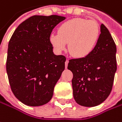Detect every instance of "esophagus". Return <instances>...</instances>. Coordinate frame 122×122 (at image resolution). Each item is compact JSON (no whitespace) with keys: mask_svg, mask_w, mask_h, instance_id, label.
<instances>
[{"mask_svg":"<svg viewBox=\"0 0 122 122\" xmlns=\"http://www.w3.org/2000/svg\"><path fill=\"white\" fill-rule=\"evenodd\" d=\"M68 62H69L68 59H67V60L66 61V62H65V66H66V68H67V67H68Z\"/></svg>","mask_w":122,"mask_h":122,"instance_id":"obj_1","label":"esophagus"}]
</instances>
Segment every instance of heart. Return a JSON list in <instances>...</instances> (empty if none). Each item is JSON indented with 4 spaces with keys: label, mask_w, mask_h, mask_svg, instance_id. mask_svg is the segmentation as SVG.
Wrapping results in <instances>:
<instances>
[{
    "label": "heart",
    "mask_w": 122,
    "mask_h": 122,
    "mask_svg": "<svg viewBox=\"0 0 122 122\" xmlns=\"http://www.w3.org/2000/svg\"><path fill=\"white\" fill-rule=\"evenodd\" d=\"M100 36L98 23L94 20L75 18L62 24L58 34H51L50 42L58 52L65 50L68 43V51L75 58H83L95 48Z\"/></svg>",
    "instance_id": "b5f03b06"
}]
</instances>
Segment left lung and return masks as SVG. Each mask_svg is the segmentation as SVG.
<instances>
[{
  "instance_id": "1",
  "label": "left lung",
  "mask_w": 122,
  "mask_h": 122,
  "mask_svg": "<svg viewBox=\"0 0 122 122\" xmlns=\"http://www.w3.org/2000/svg\"><path fill=\"white\" fill-rule=\"evenodd\" d=\"M116 53L112 36L102 24L94 50L85 57L69 61L68 69L73 74V97L77 104L94 107L108 97L117 71Z\"/></svg>"
}]
</instances>
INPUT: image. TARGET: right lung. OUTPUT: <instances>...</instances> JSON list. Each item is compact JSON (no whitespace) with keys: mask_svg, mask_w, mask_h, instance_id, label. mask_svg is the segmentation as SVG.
<instances>
[{"mask_svg":"<svg viewBox=\"0 0 122 122\" xmlns=\"http://www.w3.org/2000/svg\"><path fill=\"white\" fill-rule=\"evenodd\" d=\"M64 19L58 15L32 16L18 26L10 40L7 74L13 94L25 105H43L53 96L66 59L54 54L50 37Z\"/></svg>","mask_w":122,"mask_h":122,"instance_id":"obj_1","label":"right lung"}]
</instances>
